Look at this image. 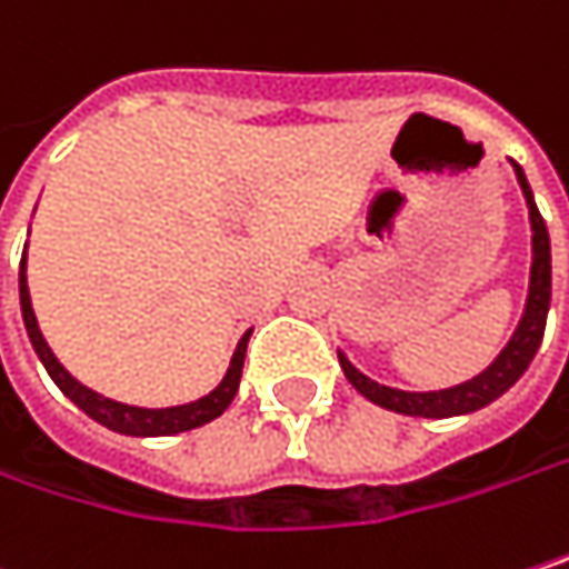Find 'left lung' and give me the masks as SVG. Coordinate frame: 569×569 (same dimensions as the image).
<instances>
[{
  "label": "left lung",
  "instance_id": "obj_1",
  "mask_svg": "<svg viewBox=\"0 0 569 569\" xmlns=\"http://www.w3.org/2000/svg\"><path fill=\"white\" fill-rule=\"evenodd\" d=\"M518 181L525 188V198H528V211H531V231H535V263H531V292H528V309H525V319L518 326V332L511 336L508 348L491 361L489 368L459 385V388L446 390H430V393H410V390H393L365 378L345 355H338V365L345 371V378L351 381V388L358 393H365L371 403L378 407H388L397 413H407V417H459V413H472L479 407L491 403L495 397H501L505 390L511 388L531 365V358L538 355L543 338V326H547V306H550V237H547V224H543L541 211L535 204V194L528 188V179L521 172V166H515Z\"/></svg>",
  "mask_w": 569,
  "mask_h": 569
}]
</instances>
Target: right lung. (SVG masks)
<instances>
[{
  "label": "right lung",
  "instance_id": "right-lung-1",
  "mask_svg": "<svg viewBox=\"0 0 569 569\" xmlns=\"http://www.w3.org/2000/svg\"><path fill=\"white\" fill-rule=\"evenodd\" d=\"M19 296H22V319H26L28 338H31V345H34V351H38L44 371L51 375V381L64 390L90 420L103 423V427L113 430V433H127V437H172V433H184V430H194V427L211 423L214 417H221V413L228 410V403L233 400V393H237L250 332L240 338V345H237V351H233L231 368H228L224 381L211 390L208 397H201V400H194V403H181V407L146 410V407H130V403H117V400H110V397H100L97 390L83 388L80 381H74V378L58 365V358L51 355L48 341L38 332V322H34V312H31V299H28L26 283V260H22V270H19Z\"/></svg>",
  "mask_w": 569,
  "mask_h": 569
}]
</instances>
